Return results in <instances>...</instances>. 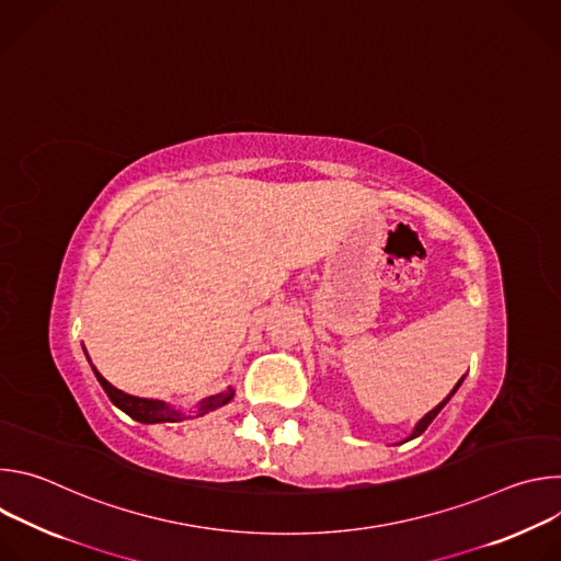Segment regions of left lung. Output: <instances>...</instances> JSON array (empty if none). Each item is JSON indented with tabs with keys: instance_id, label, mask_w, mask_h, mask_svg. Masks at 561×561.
Here are the masks:
<instances>
[{
	"instance_id": "1",
	"label": "left lung",
	"mask_w": 561,
	"mask_h": 561,
	"mask_svg": "<svg viewBox=\"0 0 561 561\" xmlns=\"http://www.w3.org/2000/svg\"><path fill=\"white\" fill-rule=\"evenodd\" d=\"M461 381H463V377H461V379H459V381H457V383H455V388H453V390H450V392H448V394H446V399H444V402H439V404H437V407H435V409H433V411H431V413H426V415H424V417H422V420H420V422H417V426H415V428H413V433H411V437H407V442H409V439H415V437H420V435H422V433H424V431H426V428H428V426H431V422H433V420H435V417H437V415H439V411H442V409H444V407H446V404H448V402H450V397H453V394H455V392H457V388H459V386H461Z\"/></svg>"
}]
</instances>
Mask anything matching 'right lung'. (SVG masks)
Instances as JSON below:
<instances>
[{
    "instance_id": "right-lung-1",
    "label": "right lung",
    "mask_w": 561,
    "mask_h": 561,
    "mask_svg": "<svg viewBox=\"0 0 561 561\" xmlns=\"http://www.w3.org/2000/svg\"><path fill=\"white\" fill-rule=\"evenodd\" d=\"M89 362H91V359H89ZM91 366H93V364H91ZM93 373H95L98 381L102 383V388L106 390V394H108L111 402H113L119 411H124L128 417H133V420L141 422V424L182 422V420L191 417V415H186V413H182V411H178V409L169 407L167 402H159V399L135 397V394H128V392H124V390L115 388L111 381H106V379L98 373V368H95V366H93ZM232 394H234V390H232V388H228V390H224V392H217V394H210V397L202 399V402L197 404V417H202V415H206V413H210V411H215V409H219V407L228 404L230 399H232Z\"/></svg>"
}]
</instances>
